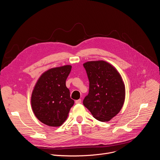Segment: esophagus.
<instances>
[{
  "label": "esophagus",
  "instance_id": "34e87169",
  "mask_svg": "<svg viewBox=\"0 0 160 160\" xmlns=\"http://www.w3.org/2000/svg\"><path fill=\"white\" fill-rule=\"evenodd\" d=\"M75 102H76V104H79V103H81V99H79V100H76Z\"/></svg>",
  "mask_w": 160,
  "mask_h": 160
}]
</instances>
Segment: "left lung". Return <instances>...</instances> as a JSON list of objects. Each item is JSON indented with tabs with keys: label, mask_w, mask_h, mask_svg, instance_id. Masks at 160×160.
<instances>
[{
	"label": "left lung",
	"mask_w": 160,
	"mask_h": 160,
	"mask_svg": "<svg viewBox=\"0 0 160 160\" xmlns=\"http://www.w3.org/2000/svg\"><path fill=\"white\" fill-rule=\"evenodd\" d=\"M89 81V93L84 105L93 117L108 122L117 115L125 101V88L117 70L104 60L89 61L83 64Z\"/></svg>",
	"instance_id": "1"
}]
</instances>
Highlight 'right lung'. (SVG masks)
<instances>
[{
	"instance_id": "1",
	"label": "right lung",
	"mask_w": 160,
	"mask_h": 160,
	"mask_svg": "<svg viewBox=\"0 0 160 160\" xmlns=\"http://www.w3.org/2000/svg\"><path fill=\"white\" fill-rule=\"evenodd\" d=\"M71 68L66 65L48 69L41 75L34 87L31 97L32 110L45 125L60 126L74 103L66 85Z\"/></svg>"
}]
</instances>
